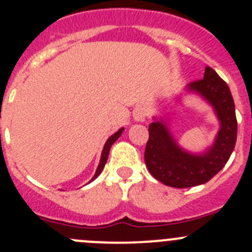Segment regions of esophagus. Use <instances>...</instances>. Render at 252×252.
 <instances>
[{"label":"esophagus","instance_id":"esophagus-1","mask_svg":"<svg viewBox=\"0 0 252 252\" xmlns=\"http://www.w3.org/2000/svg\"><path fill=\"white\" fill-rule=\"evenodd\" d=\"M146 110H144V108H137L134 109L133 111V120L137 121V123H143L144 120H146Z\"/></svg>","mask_w":252,"mask_h":252}]
</instances>
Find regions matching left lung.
I'll return each instance as SVG.
<instances>
[{
    "mask_svg": "<svg viewBox=\"0 0 252 252\" xmlns=\"http://www.w3.org/2000/svg\"><path fill=\"white\" fill-rule=\"evenodd\" d=\"M184 92L196 94L212 106L219 121V129L211 146L193 153L178 143L168 120L153 116L144 151L146 165L157 180L178 189L202 185L219 173L233 153L238 133L230 89L214 69L206 67L203 78L188 84Z\"/></svg>",
    "mask_w": 252,
    "mask_h": 252,
    "instance_id": "obj_1",
    "label": "left lung"
}]
</instances>
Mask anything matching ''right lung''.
Segmentation results:
<instances>
[{
	"mask_svg": "<svg viewBox=\"0 0 252 252\" xmlns=\"http://www.w3.org/2000/svg\"><path fill=\"white\" fill-rule=\"evenodd\" d=\"M124 127H121L120 129H119L118 132H115V133L113 134V136H110L108 138V141L105 142V144H104V148H103V152H101V157H100V161H99V165H98V168H96V171H95V174H94V176L93 178H92V180L91 181H93V180H95L96 178H98L99 175H100V173L101 171H103V169H104V166H105V163H106V160H108V157H109V152H110V148H111V146H113L114 143H115L116 142V139L119 138V137L121 136V133H123V131H124ZM91 181H89V183H91Z\"/></svg>",
	"mask_w": 252,
	"mask_h": 252,
	"instance_id": "obj_1",
	"label": "right lung"
}]
</instances>
